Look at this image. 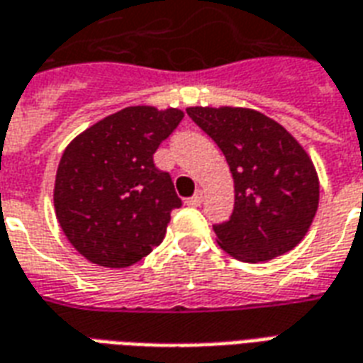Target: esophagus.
<instances>
[{"mask_svg":"<svg viewBox=\"0 0 363 363\" xmlns=\"http://www.w3.org/2000/svg\"><path fill=\"white\" fill-rule=\"evenodd\" d=\"M202 200H204V190H196V194L192 198L186 200V204L189 206H200L202 204Z\"/></svg>","mask_w":363,"mask_h":363,"instance_id":"34e87169","label":"esophagus"}]
</instances>
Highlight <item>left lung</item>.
I'll use <instances>...</instances> for the list:
<instances>
[{"label": "left lung", "instance_id": "1", "mask_svg": "<svg viewBox=\"0 0 363 363\" xmlns=\"http://www.w3.org/2000/svg\"><path fill=\"white\" fill-rule=\"evenodd\" d=\"M186 112L223 151L233 177V213L213 225L221 249L255 264L301 243L319 208V177L303 145L255 108L189 106Z\"/></svg>", "mask_w": 363, "mask_h": 363}]
</instances>
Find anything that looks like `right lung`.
<instances>
[{
  "instance_id": "1",
  "label": "right lung",
  "mask_w": 363,
  "mask_h": 363,
  "mask_svg": "<svg viewBox=\"0 0 363 363\" xmlns=\"http://www.w3.org/2000/svg\"><path fill=\"white\" fill-rule=\"evenodd\" d=\"M184 112L150 104L104 116L67 143L54 182V210L67 241L104 268L147 257L182 204L153 153Z\"/></svg>"
}]
</instances>
